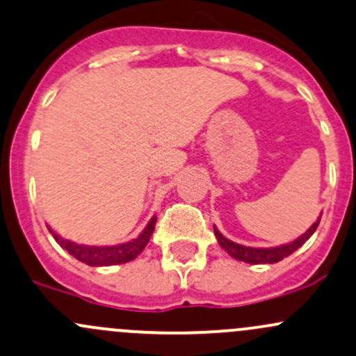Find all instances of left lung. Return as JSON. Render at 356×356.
<instances>
[{
    "label": "left lung",
    "instance_id": "left-lung-1",
    "mask_svg": "<svg viewBox=\"0 0 356 356\" xmlns=\"http://www.w3.org/2000/svg\"><path fill=\"white\" fill-rule=\"evenodd\" d=\"M319 222H321V216L304 235H300V237L297 238V241L290 242V244H285V245H280V247H271V249H261V247H245L241 244H235V242L228 241V238L223 237V235L216 230V227H215V235L216 238H218V244L222 245L232 257H235V259L244 261V263H249V264H273L285 259V257L290 256V254H293L298 247L304 245L305 241H309L310 235L316 232Z\"/></svg>",
    "mask_w": 356,
    "mask_h": 356
}]
</instances>
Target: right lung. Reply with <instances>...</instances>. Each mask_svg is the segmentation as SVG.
Segmentation results:
<instances>
[{"label": "right lung", "instance_id": "obj_1", "mask_svg": "<svg viewBox=\"0 0 356 356\" xmlns=\"http://www.w3.org/2000/svg\"><path fill=\"white\" fill-rule=\"evenodd\" d=\"M155 223H156V216H153V218L148 222L147 228H145L136 238L126 242V244L111 245V247L74 244V242L59 237V235L54 234L51 228L49 232L52 234V237L56 238V242H58L63 249L68 250L71 256L76 257V259L81 261V263L88 264V266H112V264H124V263H129V261H133L134 257H136L145 247H147L149 237H152L153 234V228H155Z\"/></svg>", "mask_w": 356, "mask_h": 356}]
</instances>
